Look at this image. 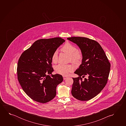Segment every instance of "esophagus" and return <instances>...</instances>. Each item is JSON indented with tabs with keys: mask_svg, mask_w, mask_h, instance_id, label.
<instances>
[{
	"mask_svg": "<svg viewBox=\"0 0 126 126\" xmlns=\"http://www.w3.org/2000/svg\"><path fill=\"white\" fill-rule=\"evenodd\" d=\"M63 79H64V80H65V79H66L68 77H67V76H63Z\"/></svg>",
	"mask_w": 126,
	"mask_h": 126,
	"instance_id": "obj_1",
	"label": "esophagus"
}]
</instances>
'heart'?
<instances>
[{"instance_id":"1","label":"heart","mask_w":126,"mask_h":126,"mask_svg":"<svg viewBox=\"0 0 126 126\" xmlns=\"http://www.w3.org/2000/svg\"><path fill=\"white\" fill-rule=\"evenodd\" d=\"M62 50L70 56L72 62L78 63L82 58V54L80 51L77 50L76 47L69 43H66L62 48ZM58 52H54L52 57V61L53 63H56L58 61ZM55 71L57 73L63 76H67L69 73L72 72L74 67L71 64H59L55 67Z\"/></svg>"}]
</instances>
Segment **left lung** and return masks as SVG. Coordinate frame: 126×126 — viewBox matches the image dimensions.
Returning <instances> with one entry per match:
<instances>
[{
	"label": "left lung",
	"mask_w": 126,
	"mask_h": 126,
	"mask_svg": "<svg viewBox=\"0 0 126 126\" xmlns=\"http://www.w3.org/2000/svg\"><path fill=\"white\" fill-rule=\"evenodd\" d=\"M76 44L82 54V61L75 72L78 77L72 78L71 93L80 101H87L97 96L107 83L110 70V63L105 52L98 43L86 37L67 38ZM85 75L87 79L83 80Z\"/></svg>",
	"instance_id": "left-lung-1"
}]
</instances>
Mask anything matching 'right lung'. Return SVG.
Segmentation results:
<instances>
[{"label":"right lung","instance_id":"right-lung-1","mask_svg":"<svg viewBox=\"0 0 126 126\" xmlns=\"http://www.w3.org/2000/svg\"><path fill=\"white\" fill-rule=\"evenodd\" d=\"M64 42L60 37L38 40L19 58L17 67L19 82L34 101L45 103L55 97L57 86L63 78L58 74L52 75V57Z\"/></svg>","mask_w":126,"mask_h":126}]
</instances>
